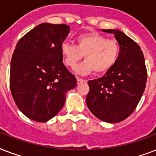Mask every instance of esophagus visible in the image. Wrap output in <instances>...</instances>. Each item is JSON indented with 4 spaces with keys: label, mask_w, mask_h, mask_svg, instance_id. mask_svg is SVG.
<instances>
[{
    "label": "esophagus",
    "mask_w": 156,
    "mask_h": 156,
    "mask_svg": "<svg viewBox=\"0 0 156 156\" xmlns=\"http://www.w3.org/2000/svg\"><path fill=\"white\" fill-rule=\"evenodd\" d=\"M86 81L84 80V79H83V78H77V83H78V85H80V84H82V83H85Z\"/></svg>",
    "instance_id": "obj_1"
}]
</instances>
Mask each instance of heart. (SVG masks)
Wrapping results in <instances>:
<instances>
[{"label":"heart","mask_w":156,"mask_h":156,"mask_svg":"<svg viewBox=\"0 0 156 156\" xmlns=\"http://www.w3.org/2000/svg\"><path fill=\"white\" fill-rule=\"evenodd\" d=\"M77 44L63 43L61 55L66 66L73 69L84 56L86 61L76 68L80 74H87L94 71L104 73L108 71L118 59L120 45L115 40H108L98 33L83 34L76 38Z\"/></svg>","instance_id":"b5f03b06"}]
</instances>
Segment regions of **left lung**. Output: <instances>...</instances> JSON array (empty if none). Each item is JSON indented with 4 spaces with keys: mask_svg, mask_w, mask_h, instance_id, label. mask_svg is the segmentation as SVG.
<instances>
[{
    "mask_svg": "<svg viewBox=\"0 0 156 156\" xmlns=\"http://www.w3.org/2000/svg\"><path fill=\"white\" fill-rule=\"evenodd\" d=\"M113 34L120 45L118 59L102 78L88 81L87 105L97 118L117 123L135 110L146 87L147 72L139 45L122 31L102 30Z\"/></svg>",
    "mask_w": 156,
    "mask_h": 156,
    "instance_id": "obj_1",
    "label": "left lung"
}]
</instances>
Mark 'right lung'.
<instances>
[{
  "instance_id": "right-lung-1",
  "label": "right lung",
  "mask_w": 156,
  "mask_h": 156,
  "mask_svg": "<svg viewBox=\"0 0 156 156\" xmlns=\"http://www.w3.org/2000/svg\"><path fill=\"white\" fill-rule=\"evenodd\" d=\"M66 24L42 23L21 38L10 63L9 84L16 105L26 116L46 122L63 108L77 79L63 64L61 46Z\"/></svg>"
}]
</instances>
